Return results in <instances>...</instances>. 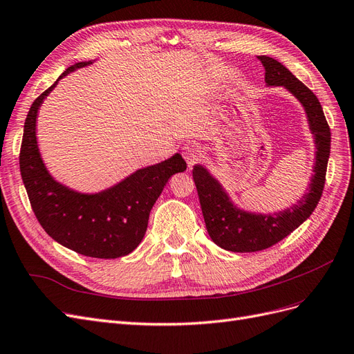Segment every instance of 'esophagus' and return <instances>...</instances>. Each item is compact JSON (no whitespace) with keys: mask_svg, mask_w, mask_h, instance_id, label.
<instances>
[{"mask_svg":"<svg viewBox=\"0 0 354 354\" xmlns=\"http://www.w3.org/2000/svg\"><path fill=\"white\" fill-rule=\"evenodd\" d=\"M181 153H183V158L187 160L189 167H192L201 158V149L195 143H187L181 147Z\"/></svg>","mask_w":354,"mask_h":354,"instance_id":"esophagus-1","label":"esophagus"}]
</instances>
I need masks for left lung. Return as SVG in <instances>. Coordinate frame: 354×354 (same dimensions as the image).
Segmentation results:
<instances>
[{"mask_svg": "<svg viewBox=\"0 0 354 354\" xmlns=\"http://www.w3.org/2000/svg\"><path fill=\"white\" fill-rule=\"evenodd\" d=\"M259 60L266 69V84L286 88L304 106L316 145L315 174L306 195L292 207L273 214H254L233 205L229 195L208 169L195 165L194 180L208 234L220 248L232 252H255L270 248L312 216L322 196L330 152V130L315 93L297 80L282 63L269 56H259Z\"/></svg>", "mask_w": 354, "mask_h": 354, "instance_id": "obj_1", "label": "left lung"}]
</instances>
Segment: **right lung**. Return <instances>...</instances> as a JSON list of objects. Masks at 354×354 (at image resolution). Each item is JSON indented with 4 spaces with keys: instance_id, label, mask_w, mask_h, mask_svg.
I'll list each match as a JSON object with an SVG mask.
<instances>
[{
    "instance_id": "obj_1",
    "label": "right lung",
    "mask_w": 354,
    "mask_h": 354,
    "mask_svg": "<svg viewBox=\"0 0 354 354\" xmlns=\"http://www.w3.org/2000/svg\"><path fill=\"white\" fill-rule=\"evenodd\" d=\"M87 65L91 62L75 63L59 80ZM57 81L34 100L25 121L19 164L30 207L42 229L60 245L93 259H120L142 242L153 203L169 177L186 169V162L176 153L93 195L60 185L42 162L35 134L39 106Z\"/></svg>"
}]
</instances>
